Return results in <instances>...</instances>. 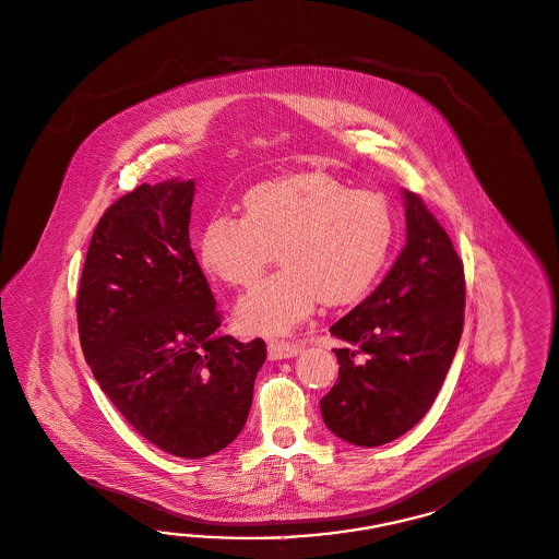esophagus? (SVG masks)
Segmentation results:
<instances>
[{
  "label": "esophagus",
  "instance_id": "esophagus-1",
  "mask_svg": "<svg viewBox=\"0 0 559 559\" xmlns=\"http://www.w3.org/2000/svg\"><path fill=\"white\" fill-rule=\"evenodd\" d=\"M301 347L290 344V342H281V340H271L269 342V358L271 360H283V358H295L299 356Z\"/></svg>",
  "mask_w": 559,
  "mask_h": 559
}]
</instances>
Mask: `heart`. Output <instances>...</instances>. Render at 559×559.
<instances>
[{"instance_id":"1","label":"heart","mask_w":559,"mask_h":559,"mask_svg":"<svg viewBox=\"0 0 559 559\" xmlns=\"http://www.w3.org/2000/svg\"><path fill=\"white\" fill-rule=\"evenodd\" d=\"M243 215L215 213L203 227L199 260L229 287L254 285L274 258L283 269L236 307L243 332L285 335L325 305L358 301L382 271L393 241L389 203L311 173L260 182Z\"/></svg>"}]
</instances>
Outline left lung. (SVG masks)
I'll list each match as a JSON object with an SVG mask.
<instances>
[{
  "mask_svg": "<svg viewBox=\"0 0 559 559\" xmlns=\"http://www.w3.org/2000/svg\"><path fill=\"white\" fill-rule=\"evenodd\" d=\"M407 243L370 297L330 328L340 377L319 401L330 431L377 448L431 408L464 328V264L421 197L403 189Z\"/></svg>",
  "mask_w": 559,
  "mask_h": 559,
  "instance_id": "1",
  "label": "left lung"
}]
</instances>
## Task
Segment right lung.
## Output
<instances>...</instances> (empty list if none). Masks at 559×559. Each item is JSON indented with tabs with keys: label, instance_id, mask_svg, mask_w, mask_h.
I'll use <instances>...</instances> for the list:
<instances>
[{
	"label": "right lung",
	"instance_id": "obj_1",
	"mask_svg": "<svg viewBox=\"0 0 559 559\" xmlns=\"http://www.w3.org/2000/svg\"><path fill=\"white\" fill-rule=\"evenodd\" d=\"M195 181L140 185L93 231L76 293L79 337L102 391L177 457L224 450L248 419L266 360L222 319L189 240Z\"/></svg>",
	"mask_w": 559,
	"mask_h": 559
}]
</instances>
